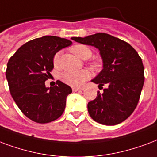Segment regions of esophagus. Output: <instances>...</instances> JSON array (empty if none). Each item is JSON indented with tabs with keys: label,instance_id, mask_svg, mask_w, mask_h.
Listing matches in <instances>:
<instances>
[{
	"label": "esophagus",
	"instance_id": "1",
	"mask_svg": "<svg viewBox=\"0 0 157 157\" xmlns=\"http://www.w3.org/2000/svg\"><path fill=\"white\" fill-rule=\"evenodd\" d=\"M83 89H84L83 87H73L72 88L73 92H78V91H81Z\"/></svg>",
	"mask_w": 157,
	"mask_h": 157
}]
</instances>
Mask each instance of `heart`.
<instances>
[{
	"label": "heart",
	"instance_id": "b5f03b06",
	"mask_svg": "<svg viewBox=\"0 0 157 157\" xmlns=\"http://www.w3.org/2000/svg\"><path fill=\"white\" fill-rule=\"evenodd\" d=\"M71 52L80 59H87L92 56V51L89 47L85 45H75L71 47ZM59 62V52L56 53L53 58V63L55 66H58ZM93 69H98L100 66L99 62L93 61L91 64ZM89 78V73L87 70H78V71H66L61 74L60 79L68 85L73 87H80L83 82Z\"/></svg>",
	"mask_w": 157,
	"mask_h": 157
}]
</instances>
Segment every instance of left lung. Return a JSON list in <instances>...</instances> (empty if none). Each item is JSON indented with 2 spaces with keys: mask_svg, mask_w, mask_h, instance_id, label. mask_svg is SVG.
Masks as SVG:
<instances>
[{
  "mask_svg": "<svg viewBox=\"0 0 157 157\" xmlns=\"http://www.w3.org/2000/svg\"><path fill=\"white\" fill-rule=\"evenodd\" d=\"M72 39L98 48L103 61L102 70L92 82L106 87L102 93L98 92V97L87 104L90 116L105 125L123 122L135 110L140 98L144 83L141 57L128 42L107 33Z\"/></svg>",
  "mask_w": 157,
  "mask_h": 157,
  "instance_id": "obj_1",
  "label": "left lung"
}]
</instances>
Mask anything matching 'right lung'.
<instances>
[{
    "label": "right lung",
    "mask_w": 157,
    "mask_h": 157,
    "mask_svg": "<svg viewBox=\"0 0 157 157\" xmlns=\"http://www.w3.org/2000/svg\"><path fill=\"white\" fill-rule=\"evenodd\" d=\"M72 44L70 40L44 36L26 42L10 57L6 76L10 94L24 115L34 122L47 124L63 114L70 86L58 80L47 87L57 52Z\"/></svg>",
    "instance_id": "right-lung-1"
}]
</instances>
